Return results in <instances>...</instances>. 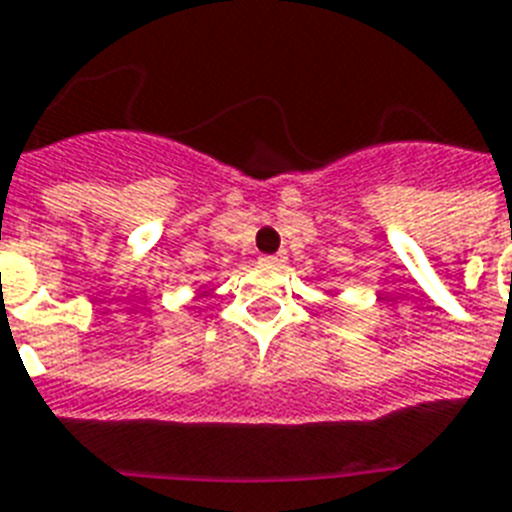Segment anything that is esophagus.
<instances>
[{
  "label": "esophagus",
  "instance_id": "obj_1",
  "mask_svg": "<svg viewBox=\"0 0 512 512\" xmlns=\"http://www.w3.org/2000/svg\"><path fill=\"white\" fill-rule=\"evenodd\" d=\"M263 260H265V263H270V265H278V263H281V257H278V255H265Z\"/></svg>",
  "mask_w": 512,
  "mask_h": 512
}]
</instances>
